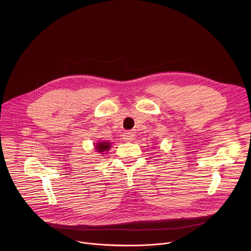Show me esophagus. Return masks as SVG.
Returning <instances> with one entry per match:
<instances>
[{
    "mask_svg": "<svg viewBox=\"0 0 251 251\" xmlns=\"http://www.w3.org/2000/svg\"><path fill=\"white\" fill-rule=\"evenodd\" d=\"M134 137H135L134 133L128 131V132H125V133H124V135H123V140H124L125 142H130V141H133V140H134Z\"/></svg>",
    "mask_w": 251,
    "mask_h": 251,
    "instance_id": "esophagus-1",
    "label": "esophagus"
}]
</instances>
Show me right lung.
Returning a JSON list of instances; mask_svg holds the SVG:
<instances>
[{"instance_id": "right-lung-1", "label": "right lung", "mask_w": 251, "mask_h": 251, "mask_svg": "<svg viewBox=\"0 0 251 251\" xmlns=\"http://www.w3.org/2000/svg\"><path fill=\"white\" fill-rule=\"evenodd\" d=\"M111 147L110 142H99L95 144V149L97 152L103 154L104 152H107Z\"/></svg>"}]
</instances>
